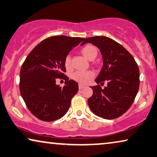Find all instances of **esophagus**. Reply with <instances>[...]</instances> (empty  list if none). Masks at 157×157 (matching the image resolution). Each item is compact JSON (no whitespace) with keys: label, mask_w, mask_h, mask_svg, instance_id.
<instances>
[{"label":"esophagus","mask_w":157,"mask_h":157,"mask_svg":"<svg viewBox=\"0 0 157 157\" xmlns=\"http://www.w3.org/2000/svg\"><path fill=\"white\" fill-rule=\"evenodd\" d=\"M85 87H86V86L83 85V84H81V83L78 84V88H79V89H83V88H85Z\"/></svg>","instance_id":"1"}]
</instances>
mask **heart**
I'll return each instance as SVG.
<instances>
[{
  "mask_svg": "<svg viewBox=\"0 0 157 157\" xmlns=\"http://www.w3.org/2000/svg\"><path fill=\"white\" fill-rule=\"evenodd\" d=\"M81 52L82 55L89 60L94 59L98 55V50L94 45L88 44L81 48ZM64 66L67 69H69L71 67V58L70 57L67 56L64 59ZM95 74L93 71H76L72 74L71 78L81 84H86L92 79Z\"/></svg>",
  "mask_w": 157,
  "mask_h": 157,
  "instance_id": "b5f03b06",
  "label": "heart"
}]
</instances>
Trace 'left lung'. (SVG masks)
<instances>
[{
	"label": "left lung",
	"mask_w": 157,
	"mask_h": 157,
	"mask_svg": "<svg viewBox=\"0 0 157 157\" xmlns=\"http://www.w3.org/2000/svg\"><path fill=\"white\" fill-rule=\"evenodd\" d=\"M88 43L98 47L103 59V66L95 82L90 87L93 94L88 98L90 110L98 117L114 119L124 114L133 103L140 86V71L136 60L128 50L112 38L106 36L87 38ZM107 82L102 89L98 85Z\"/></svg>",
	"instance_id": "obj_1"
}]
</instances>
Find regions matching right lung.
<instances>
[{"label": "right lung", "instance_id": "obj_1", "mask_svg": "<svg viewBox=\"0 0 157 157\" xmlns=\"http://www.w3.org/2000/svg\"><path fill=\"white\" fill-rule=\"evenodd\" d=\"M84 38L55 36L45 38L30 52L20 70V90L29 110L38 119L53 121L69 110L78 83L64 74V59ZM63 78L64 87L56 85Z\"/></svg>", "mask_w": 157, "mask_h": 157}]
</instances>
